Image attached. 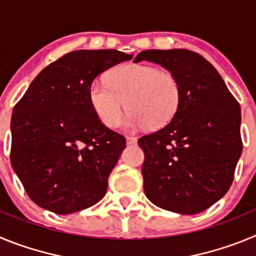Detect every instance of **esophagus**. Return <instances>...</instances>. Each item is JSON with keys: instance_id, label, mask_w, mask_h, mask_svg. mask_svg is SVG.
I'll list each match as a JSON object with an SVG mask.
<instances>
[{"instance_id": "esophagus-1", "label": "esophagus", "mask_w": 256, "mask_h": 256, "mask_svg": "<svg viewBox=\"0 0 256 256\" xmlns=\"http://www.w3.org/2000/svg\"><path fill=\"white\" fill-rule=\"evenodd\" d=\"M137 142V138H136L134 136H126V144H133Z\"/></svg>"}]
</instances>
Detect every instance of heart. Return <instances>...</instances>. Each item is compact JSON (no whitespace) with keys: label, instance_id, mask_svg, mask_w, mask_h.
<instances>
[{"label":"heart","instance_id":"b5f03b06","mask_svg":"<svg viewBox=\"0 0 256 256\" xmlns=\"http://www.w3.org/2000/svg\"><path fill=\"white\" fill-rule=\"evenodd\" d=\"M90 101L108 128L120 122L126 105L130 112L128 126L162 128L177 114L182 102V87L177 76L169 72L152 65L126 64L112 70L108 82L94 79L90 86Z\"/></svg>","mask_w":256,"mask_h":256}]
</instances>
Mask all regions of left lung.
Wrapping results in <instances>:
<instances>
[{"instance_id":"obj_1","label":"left lung","mask_w":256,"mask_h":256,"mask_svg":"<svg viewBox=\"0 0 256 256\" xmlns=\"http://www.w3.org/2000/svg\"><path fill=\"white\" fill-rule=\"evenodd\" d=\"M142 60L177 76L182 102L162 130L142 136L144 190L156 206L198 214L216 204L234 182L242 152L241 108L216 69L188 50H146Z\"/></svg>"}]
</instances>
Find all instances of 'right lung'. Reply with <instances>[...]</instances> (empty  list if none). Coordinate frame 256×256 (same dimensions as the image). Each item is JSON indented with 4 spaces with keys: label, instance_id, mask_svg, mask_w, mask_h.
I'll list each match as a JSON object with an SVG mask.
<instances>
[{
    "label": "right lung",
    "instance_id": "1",
    "mask_svg": "<svg viewBox=\"0 0 256 256\" xmlns=\"http://www.w3.org/2000/svg\"><path fill=\"white\" fill-rule=\"evenodd\" d=\"M132 58L116 50H78L44 68L14 106L12 169L38 206L70 214L97 204L126 148L90 101L98 74Z\"/></svg>",
    "mask_w": 256,
    "mask_h": 256
}]
</instances>
